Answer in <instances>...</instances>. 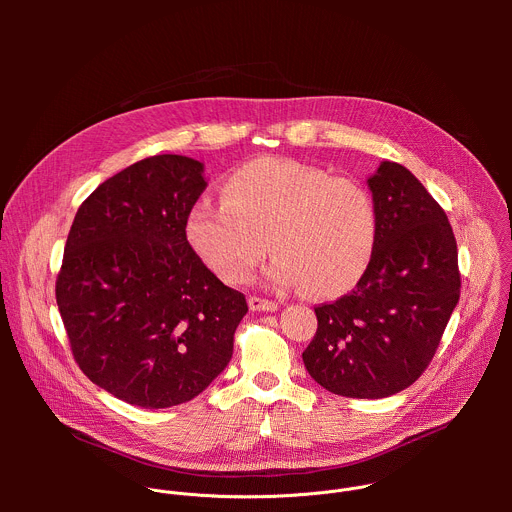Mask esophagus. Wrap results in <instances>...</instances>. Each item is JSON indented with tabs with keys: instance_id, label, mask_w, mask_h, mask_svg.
<instances>
[{
	"instance_id": "1",
	"label": "esophagus",
	"mask_w": 512,
	"mask_h": 512,
	"mask_svg": "<svg viewBox=\"0 0 512 512\" xmlns=\"http://www.w3.org/2000/svg\"><path fill=\"white\" fill-rule=\"evenodd\" d=\"M249 308L257 310V312H275L277 304L273 300H263L259 296H251L249 298Z\"/></svg>"
}]
</instances>
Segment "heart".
<instances>
[{
  "mask_svg": "<svg viewBox=\"0 0 512 512\" xmlns=\"http://www.w3.org/2000/svg\"><path fill=\"white\" fill-rule=\"evenodd\" d=\"M198 257L227 283H245L265 253L269 279L336 298L367 273L379 237L373 192L354 178L291 160H255L223 184V202L198 200L186 218Z\"/></svg>",
  "mask_w": 512,
  "mask_h": 512,
  "instance_id": "1",
  "label": "heart"
}]
</instances>
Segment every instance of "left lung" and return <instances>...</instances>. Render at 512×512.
I'll list each match as a JSON object with an SVG mask.
<instances>
[{"label": "left lung", "mask_w": 512, "mask_h": 512, "mask_svg": "<svg viewBox=\"0 0 512 512\" xmlns=\"http://www.w3.org/2000/svg\"><path fill=\"white\" fill-rule=\"evenodd\" d=\"M379 212L373 261L350 294L314 308L304 350L326 391L383 399L413 385L440 346L460 300L458 245L444 208L401 164L369 178Z\"/></svg>", "instance_id": "obj_1"}]
</instances>
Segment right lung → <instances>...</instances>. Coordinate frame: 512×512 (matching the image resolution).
<instances>
[{"label": "right lung", "instance_id": "add662e5", "mask_svg": "<svg viewBox=\"0 0 512 512\" xmlns=\"http://www.w3.org/2000/svg\"><path fill=\"white\" fill-rule=\"evenodd\" d=\"M202 164L152 156L79 206L56 277V304L79 369L117 399L164 409L225 371L247 314L186 237Z\"/></svg>", "mask_w": 512, "mask_h": 512}]
</instances>
